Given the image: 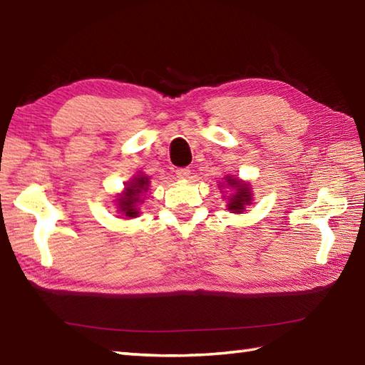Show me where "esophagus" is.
<instances>
[{
  "label": "esophagus",
  "mask_w": 365,
  "mask_h": 365,
  "mask_svg": "<svg viewBox=\"0 0 365 365\" xmlns=\"http://www.w3.org/2000/svg\"><path fill=\"white\" fill-rule=\"evenodd\" d=\"M175 174L178 178H182V180H187V178H190V175H191V169L190 168H178L175 170Z\"/></svg>",
  "instance_id": "34e87169"
}]
</instances>
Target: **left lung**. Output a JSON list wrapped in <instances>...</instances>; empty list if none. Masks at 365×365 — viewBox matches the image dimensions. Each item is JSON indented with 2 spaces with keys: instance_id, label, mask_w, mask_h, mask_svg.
<instances>
[{
  "instance_id": "left-lung-1",
  "label": "left lung",
  "mask_w": 365,
  "mask_h": 365,
  "mask_svg": "<svg viewBox=\"0 0 365 365\" xmlns=\"http://www.w3.org/2000/svg\"><path fill=\"white\" fill-rule=\"evenodd\" d=\"M224 180L227 182L229 187H232L235 190V195H232L229 197V204H227V210H230L232 213H242L245 212V207L251 204V187L250 183H245L238 178H232L230 175L224 177ZM222 187V185H221Z\"/></svg>"
}]
</instances>
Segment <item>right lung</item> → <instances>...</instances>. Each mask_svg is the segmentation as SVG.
Segmentation results:
<instances>
[{
	"instance_id": "add662e5",
	"label": "right lung",
	"mask_w": 365,
	"mask_h": 365,
	"mask_svg": "<svg viewBox=\"0 0 365 365\" xmlns=\"http://www.w3.org/2000/svg\"><path fill=\"white\" fill-rule=\"evenodd\" d=\"M149 177L143 174L131 178V182H128L125 191L118 199V208L123 216H127V218H136L139 215V204L144 202L143 196L149 190Z\"/></svg>"
}]
</instances>
